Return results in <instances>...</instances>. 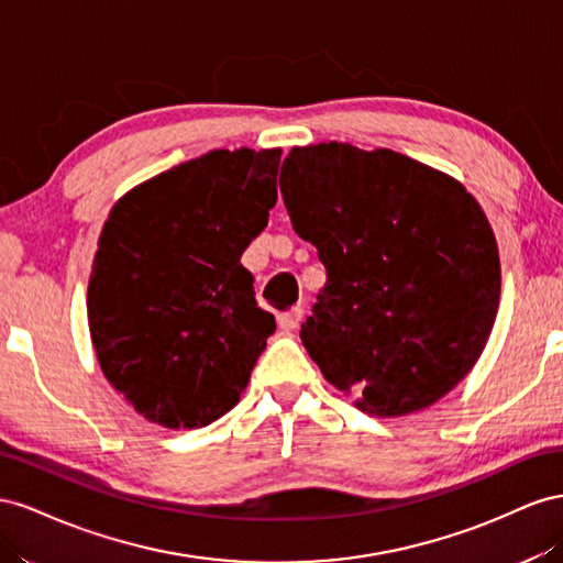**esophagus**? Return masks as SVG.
<instances>
[{
	"label": "esophagus",
	"mask_w": 563,
	"mask_h": 563,
	"mask_svg": "<svg viewBox=\"0 0 563 563\" xmlns=\"http://www.w3.org/2000/svg\"><path fill=\"white\" fill-rule=\"evenodd\" d=\"M301 318H303V309H301V307H295V309H290V311L278 313V325H280L283 330H295V328L301 323Z\"/></svg>",
	"instance_id": "obj_1"
}]
</instances>
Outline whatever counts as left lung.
Masks as SVG:
<instances>
[{"mask_svg":"<svg viewBox=\"0 0 563 563\" xmlns=\"http://www.w3.org/2000/svg\"><path fill=\"white\" fill-rule=\"evenodd\" d=\"M280 192L328 271L301 325L325 379L379 417L462 382L500 303L495 235L464 186L400 153L332 141L292 148Z\"/></svg>","mask_w":563,"mask_h":563,"instance_id":"1","label":"left lung"}]
</instances>
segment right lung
Segmentation results:
<instances>
[{
	"label": "right lung",
	"instance_id": "right-lung-1",
	"mask_svg": "<svg viewBox=\"0 0 563 563\" xmlns=\"http://www.w3.org/2000/svg\"><path fill=\"white\" fill-rule=\"evenodd\" d=\"M280 155L212 151L110 210L89 278L91 342L106 379L155 424L227 415L276 332L240 256L278 200Z\"/></svg>",
	"mask_w": 563,
	"mask_h": 563
}]
</instances>
